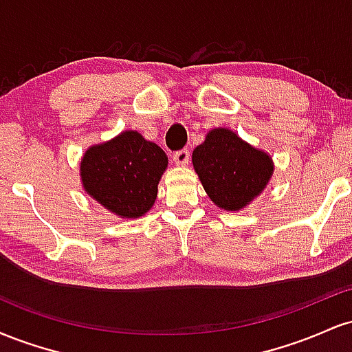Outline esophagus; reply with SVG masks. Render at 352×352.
I'll return each instance as SVG.
<instances>
[{"label":"esophagus","instance_id":"1","mask_svg":"<svg viewBox=\"0 0 352 352\" xmlns=\"http://www.w3.org/2000/svg\"><path fill=\"white\" fill-rule=\"evenodd\" d=\"M188 159H190V152L187 148H182V151H177L173 153V162H175V165H179V167H185V165L188 164Z\"/></svg>","mask_w":352,"mask_h":352}]
</instances>
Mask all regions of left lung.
Masks as SVG:
<instances>
[{
  "label": "left lung",
  "mask_w": 352,
  "mask_h": 352,
  "mask_svg": "<svg viewBox=\"0 0 352 352\" xmlns=\"http://www.w3.org/2000/svg\"><path fill=\"white\" fill-rule=\"evenodd\" d=\"M192 164L217 207L236 212L263 192L273 160L230 129H213L192 153Z\"/></svg>",
  "instance_id": "8db88e82"
}]
</instances>
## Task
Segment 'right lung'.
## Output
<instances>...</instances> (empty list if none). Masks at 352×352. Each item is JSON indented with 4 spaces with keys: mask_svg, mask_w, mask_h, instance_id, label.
<instances>
[{
    "mask_svg": "<svg viewBox=\"0 0 352 352\" xmlns=\"http://www.w3.org/2000/svg\"><path fill=\"white\" fill-rule=\"evenodd\" d=\"M167 164L159 145L125 131L87 148L80 160V180L87 195L114 215L139 218L152 208Z\"/></svg>",
    "mask_w": 352,
    "mask_h": 352,
    "instance_id": "obj_1",
    "label": "right lung"
}]
</instances>
